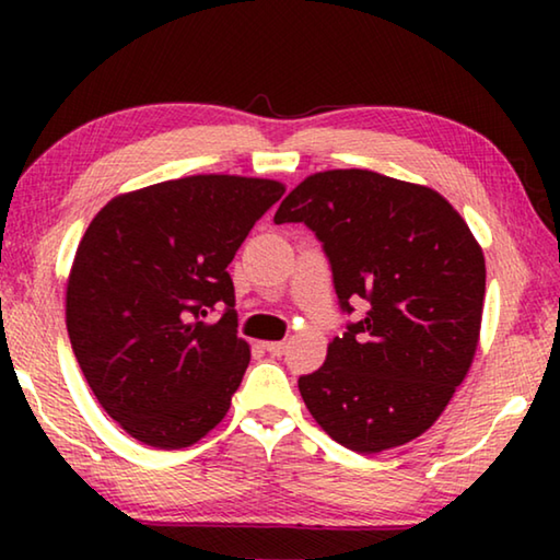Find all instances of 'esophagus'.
Masks as SVG:
<instances>
[{"mask_svg":"<svg viewBox=\"0 0 560 560\" xmlns=\"http://www.w3.org/2000/svg\"><path fill=\"white\" fill-rule=\"evenodd\" d=\"M264 348H267V353L271 355H283V350H287V340H269V343H264Z\"/></svg>","mask_w":560,"mask_h":560,"instance_id":"1","label":"esophagus"}]
</instances>
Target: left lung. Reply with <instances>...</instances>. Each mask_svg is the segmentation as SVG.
Instances as JSON below:
<instances>
[{"label": "left lung", "mask_w": 560, "mask_h": 560, "mask_svg": "<svg viewBox=\"0 0 560 560\" xmlns=\"http://www.w3.org/2000/svg\"><path fill=\"white\" fill-rule=\"evenodd\" d=\"M273 222L324 244L338 303L365 318L299 377L314 420L343 447L375 454L420 438L477 353L487 269L467 222L440 192L373 170H326L291 189Z\"/></svg>", "instance_id": "1"}]
</instances>
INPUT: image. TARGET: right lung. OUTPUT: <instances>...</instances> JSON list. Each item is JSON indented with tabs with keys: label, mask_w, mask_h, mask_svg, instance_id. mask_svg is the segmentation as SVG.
<instances>
[{
	"label": "right lung",
	"mask_w": 560,
	"mask_h": 560,
	"mask_svg": "<svg viewBox=\"0 0 560 560\" xmlns=\"http://www.w3.org/2000/svg\"><path fill=\"white\" fill-rule=\"evenodd\" d=\"M277 179L192 175L113 197L66 283V328L93 395L130 438L183 450L224 420L249 346L236 338V249ZM217 305V325L203 316Z\"/></svg>",
	"instance_id": "right-lung-1"
}]
</instances>
